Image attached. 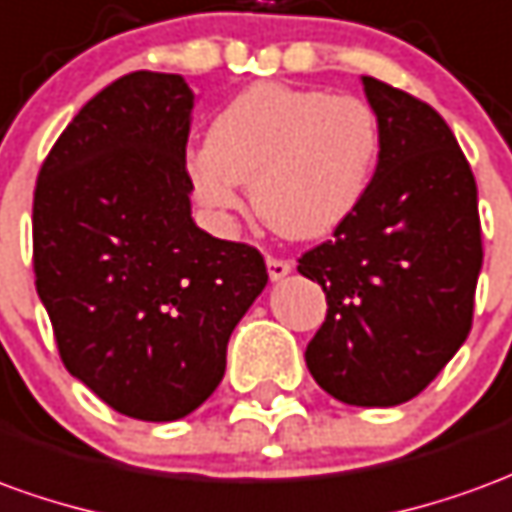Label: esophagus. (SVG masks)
Listing matches in <instances>:
<instances>
[{"mask_svg":"<svg viewBox=\"0 0 512 512\" xmlns=\"http://www.w3.org/2000/svg\"><path fill=\"white\" fill-rule=\"evenodd\" d=\"M266 266H268V277H271L274 282L285 280V277L293 271L291 260H282V257H266Z\"/></svg>","mask_w":512,"mask_h":512,"instance_id":"1","label":"esophagus"}]
</instances>
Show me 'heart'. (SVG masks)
I'll return each instance as SVG.
<instances>
[{
    "label": "heart",
    "mask_w": 512,
    "mask_h": 512,
    "mask_svg": "<svg viewBox=\"0 0 512 512\" xmlns=\"http://www.w3.org/2000/svg\"><path fill=\"white\" fill-rule=\"evenodd\" d=\"M380 146V119L366 99L257 82L216 113L207 144L185 157V174L221 224L241 210V182H249L271 230L321 238L363 199Z\"/></svg>",
    "instance_id": "obj_1"
}]
</instances>
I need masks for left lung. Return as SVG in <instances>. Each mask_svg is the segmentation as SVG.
Listing matches in <instances>:
<instances>
[{
	"instance_id": "8db88e82",
	"label": "left lung",
	"mask_w": 512,
	"mask_h": 512,
	"mask_svg": "<svg viewBox=\"0 0 512 512\" xmlns=\"http://www.w3.org/2000/svg\"><path fill=\"white\" fill-rule=\"evenodd\" d=\"M363 91L380 119V160L335 238L299 260L327 293L305 360L343 405L393 407L424 391L468 338L482 232L477 182L449 124L374 77Z\"/></svg>"
}]
</instances>
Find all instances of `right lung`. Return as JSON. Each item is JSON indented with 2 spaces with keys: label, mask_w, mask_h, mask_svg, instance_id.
Listing matches in <instances>:
<instances>
[{
  "label": "right lung",
  "mask_w": 512,
  "mask_h": 512,
  "mask_svg": "<svg viewBox=\"0 0 512 512\" xmlns=\"http://www.w3.org/2000/svg\"><path fill=\"white\" fill-rule=\"evenodd\" d=\"M194 102L180 74L110 82L57 138L32 202L35 288L63 366L141 421H177L219 388L268 282L257 249L191 216Z\"/></svg>",
  "instance_id": "obj_1"
}]
</instances>
